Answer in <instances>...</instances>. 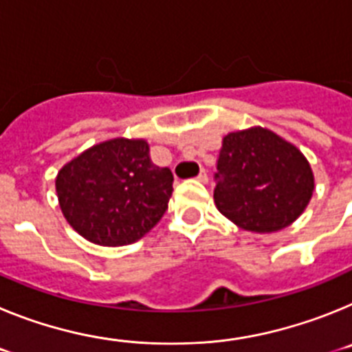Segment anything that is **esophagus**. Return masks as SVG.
I'll use <instances>...</instances> for the list:
<instances>
[{
    "label": "esophagus",
    "instance_id": "esophagus-1",
    "mask_svg": "<svg viewBox=\"0 0 352 352\" xmlns=\"http://www.w3.org/2000/svg\"><path fill=\"white\" fill-rule=\"evenodd\" d=\"M197 179H199V182H201V183H206L208 182V174H206V170H201V173H199L197 174Z\"/></svg>",
    "mask_w": 352,
    "mask_h": 352
}]
</instances>
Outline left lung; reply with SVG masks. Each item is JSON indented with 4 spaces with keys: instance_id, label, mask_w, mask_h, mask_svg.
<instances>
[{
    "instance_id": "obj_1",
    "label": "left lung",
    "mask_w": 352,
    "mask_h": 352,
    "mask_svg": "<svg viewBox=\"0 0 352 352\" xmlns=\"http://www.w3.org/2000/svg\"><path fill=\"white\" fill-rule=\"evenodd\" d=\"M214 204L232 223L268 234L291 226L309 206L314 173L300 149L263 126L222 139Z\"/></svg>"
}]
</instances>
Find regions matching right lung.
<instances>
[{
  "label": "right lung",
  "instance_id": "right-lung-1",
  "mask_svg": "<svg viewBox=\"0 0 352 352\" xmlns=\"http://www.w3.org/2000/svg\"><path fill=\"white\" fill-rule=\"evenodd\" d=\"M173 173L149 157L144 139L116 138L91 146L56 176L61 213L82 238L102 247L135 243L164 217Z\"/></svg>",
  "mask_w": 352,
  "mask_h": 352
}]
</instances>
